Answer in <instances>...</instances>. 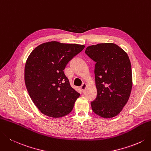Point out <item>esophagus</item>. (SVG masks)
Segmentation results:
<instances>
[{"label": "esophagus", "instance_id": "34e87169", "mask_svg": "<svg viewBox=\"0 0 151 151\" xmlns=\"http://www.w3.org/2000/svg\"><path fill=\"white\" fill-rule=\"evenodd\" d=\"M86 83H83L82 84V86H81V90H82V92H84V91H85V90H86Z\"/></svg>", "mask_w": 151, "mask_h": 151}]
</instances>
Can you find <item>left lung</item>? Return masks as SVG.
Returning a JSON list of instances; mask_svg holds the SVG:
<instances>
[{"label":"left lung","instance_id":"8db88e82","mask_svg":"<svg viewBox=\"0 0 151 151\" xmlns=\"http://www.w3.org/2000/svg\"><path fill=\"white\" fill-rule=\"evenodd\" d=\"M85 53L96 62L97 95L91 102V109L105 119L116 116L128 102L132 91V67L128 55L113 43L88 46Z\"/></svg>","mask_w":151,"mask_h":151}]
</instances>
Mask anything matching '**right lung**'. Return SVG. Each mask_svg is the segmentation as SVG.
Returning <instances> with one entry per match:
<instances>
[{"label": "right lung", "instance_id": "obj_1", "mask_svg": "<svg viewBox=\"0 0 151 151\" xmlns=\"http://www.w3.org/2000/svg\"><path fill=\"white\" fill-rule=\"evenodd\" d=\"M84 47L52 41L38 46L29 55L25 67L26 88L44 114L59 118L73 110L80 93L70 86L63 70Z\"/></svg>", "mask_w": 151, "mask_h": 151}]
</instances>
